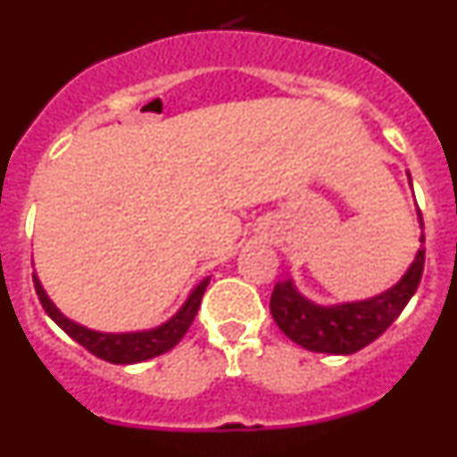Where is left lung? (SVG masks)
Listing matches in <instances>:
<instances>
[{"instance_id":"1","label":"left lung","mask_w":457,"mask_h":457,"mask_svg":"<svg viewBox=\"0 0 457 457\" xmlns=\"http://www.w3.org/2000/svg\"><path fill=\"white\" fill-rule=\"evenodd\" d=\"M410 179V173H407ZM411 185V179H410ZM419 224L423 228L421 212L417 210ZM421 247L398 281L382 293L366 297V300L338 302V304H318L309 300L300 288L295 286L293 277L286 274L277 281L270 297V311L278 329L302 348L311 353L325 354H353L366 348L379 334L386 332V327L401 316L411 295L417 293L419 281L423 274V233L419 237Z\"/></svg>"}]
</instances>
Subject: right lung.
Instances as JSON below:
<instances>
[{"label": "right lung", "mask_w": 457, "mask_h": 457, "mask_svg": "<svg viewBox=\"0 0 457 457\" xmlns=\"http://www.w3.org/2000/svg\"><path fill=\"white\" fill-rule=\"evenodd\" d=\"M208 284L210 277L201 278L199 284L189 290L187 300L180 304V309L157 327L137 329V332H98V329H91V327L82 325V322H75L72 318L63 316L59 306L50 300V295L46 293L43 284H40L38 274L34 272L36 293H38V300L47 316L62 327L72 341H78L88 353L104 359L109 364H139V361H146V359L157 357V354L169 353L185 337L189 325H192Z\"/></svg>", "instance_id": "obj_1"}]
</instances>
